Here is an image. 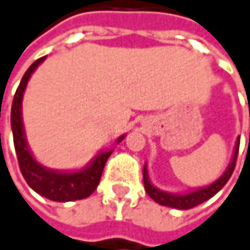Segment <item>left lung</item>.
I'll return each mask as SVG.
<instances>
[{
  "label": "left lung",
  "instance_id": "1",
  "mask_svg": "<svg viewBox=\"0 0 250 250\" xmlns=\"http://www.w3.org/2000/svg\"><path fill=\"white\" fill-rule=\"evenodd\" d=\"M239 145H240V138L236 142L234 152H233V157H231V162H229L227 170L215 182H212L208 187H202V188L192 189V191H188V192H182V194L167 192V191H163V189L157 188L149 181L146 165H145L144 166V187H145L146 194L158 205L167 206V208H173V209H181V210L191 209L194 206H197V205L209 200L210 197H213V195L228 182V179L231 178V175H233V170H234V166H236V160H237V154H239Z\"/></svg>",
  "mask_w": 250,
  "mask_h": 250
}]
</instances>
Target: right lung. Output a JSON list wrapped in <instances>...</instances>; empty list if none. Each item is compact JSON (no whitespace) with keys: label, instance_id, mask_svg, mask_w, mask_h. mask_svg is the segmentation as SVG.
<instances>
[{"label":"right lung","instance_id":"1","mask_svg":"<svg viewBox=\"0 0 250 250\" xmlns=\"http://www.w3.org/2000/svg\"><path fill=\"white\" fill-rule=\"evenodd\" d=\"M45 61L44 58H40L35 61L28 71L25 72L19 87H17L13 105H11V130H13V141H14V149L19 162L21 172L28 182V185L38 192L42 197L53 200V202H74L88 197L99 185L104 167L106 160L112 154V149L101 151L85 167L80 170H53L47 169L45 166L40 165L34 158L29 145L26 142V135L23 129L22 121V101L23 93L28 85V81L34 71ZM126 135H121L117 139V144H120Z\"/></svg>","mask_w":250,"mask_h":250}]
</instances>
